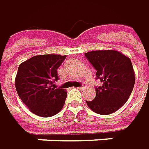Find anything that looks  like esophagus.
<instances>
[{
	"mask_svg": "<svg viewBox=\"0 0 149 149\" xmlns=\"http://www.w3.org/2000/svg\"><path fill=\"white\" fill-rule=\"evenodd\" d=\"M87 87L84 86V85H82L81 87H79V89H80V90H84V89H85Z\"/></svg>",
	"mask_w": 149,
	"mask_h": 149,
	"instance_id": "esophagus-1",
	"label": "esophagus"
}]
</instances>
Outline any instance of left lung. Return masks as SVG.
<instances>
[{
  "label": "left lung",
  "instance_id": "obj_1",
  "mask_svg": "<svg viewBox=\"0 0 149 149\" xmlns=\"http://www.w3.org/2000/svg\"><path fill=\"white\" fill-rule=\"evenodd\" d=\"M84 56L97 70L96 79L102 82L101 86L95 87V98L86 101L87 104L97 114L113 113L127 102L134 86L131 61L114 50L93 51Z\"/></svg>",
  "mask_w": 149,
  "mask_h": 149
}]
</instances>
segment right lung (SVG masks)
<instances>
[{
  "label": "right lung",
  "mask_w": 149,
  "mask_h": 149,
  "mask_svg": "<svg viewBox=\"0 0 149 149\" xmlns=\"http://www.w3.org/2000/svg\"><path fill=\"white\" fill-rule=\"evenodd\" d=\"M66 56L40 55L21 63L15 78L17 93L33 113L42 117L57 114L62 109L67 92L54 84L57 70Z\"/></svg>",
  "instance_id": "add662e5"
}]
</instances>
